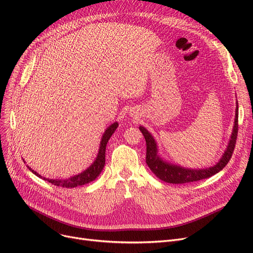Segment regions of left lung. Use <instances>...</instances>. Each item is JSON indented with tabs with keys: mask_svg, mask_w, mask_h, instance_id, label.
Instances as JSON below:
<instances>
[{
	"mask_svg": "<svg viewBox=\"0 0 253 253\" xmlns=\"http://www.w3.org/2000/svg\"><path fill=\"white\" fill-rule=\"evenodd\" d=\"M139 130L142 132L144 136L145 142H147V162L148 166L152 170L153 173L161 180L168 183H189L193 181H198L200 179H204L216 174L217 172L222 170L225 165L230 161V159L233 155L237 134H238V102L235 114V122L234 127L231 134V138L227 145L222 157L219 159V161L209 168L203 169H193V168H185L177 164H173L168 162L159 155L158 144L151 132H149L143 126H139Z\"/></svg>",
	"mask_w": 253,
	"mask_h": 253,
	"instance_id": "8db88e82",
	"label": "left lung"
}]
</instances>
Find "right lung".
Returning <instances> with one entry per match:
<instances>
[{
    "instance_id": "1",
    "label": "right lung",
    "mask_w": 253,
    "mask_h": 253,
    "mask_svg": "<svg viewBox=\"0 0 253 253\" xmlns=\"http://www.w3.org/2000/svg\"><path fill=\"white\" fill-rule=\"evenodd\" d=\"M119 124L118 122H115L113 124H111L108 128L105 129L104 133L101 137L100 140V144H99V149H98V153L97 156L95 158L94 162H93L86 170H84L81 173H79L77 175L71 176L69 178L65 179H58V178H46L44 176L40 175L38 172H36L35 170H33L30 166H28V168L33 172L35 175H37L40 178H43L44 180H47L49 182H51L52 184L54 185H58V187H62V188H76L79 187V185H84L87 184L93 180H95L96 177L100 174V172L103 169L104 163H105V148H106V143H108L109 139L111 138V136L114 134L115 130L118 128Z\"/></svg>"
}]
</instances>
